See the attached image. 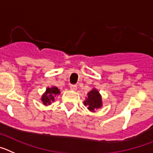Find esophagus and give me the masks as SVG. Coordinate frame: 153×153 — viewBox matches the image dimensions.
<instances>
[{
  "instance_id": "obj_1",
  "label": "esophagus",
  "mask_w": 153,
  "mask_h": 153,
  "mask_svg": "<svg viewBox=\"0 0 153 153\" xmlns=\"http://www.w3.org/2000/svg\"><path fill=\"white\" fill-rule=\"evenodd\" d=\"M70 89H71V91H76L77 86L75 85H71V86H70Z\"/></svg>"
}]
</instances>
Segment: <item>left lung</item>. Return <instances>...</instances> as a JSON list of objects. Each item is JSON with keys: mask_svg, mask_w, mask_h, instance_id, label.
I'll return each instance as SVG.
<instances>
[{"mask_svg": "<svg viewBox=\"0 0 153 153\" xmlns=\"http://www.w3.org/2000/svg\"><path fill=\"white\" fill-rule=\"evenodd\" d=\"M84 104L88 107L90 111H94L102 107V98L98 91L96 88H93L88 93V97L84 101Z\"/></svg>", "mask_w": 153, "mask_h": 153, "instance_id": "left-lung-1", "label": "left lung"}]
</instances>
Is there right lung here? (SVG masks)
Returning a JSON list of instances; mask_svg holds the SVG:
<instances>
[{"instance_id": "1", "label": "right lung", "mask_w": 153, "mask_h": 153, "mask_svg": "<svg viewBox=\"0 0 153 153\" xmlns=\"http://www.w3.org/2000/svg\"><path fill=\"white\" fill-rule=\"evenodd\" d=\"M60 94L59 89L57 87L47 88L46 92L42 94L41 100L44 105H49L55 100V97Z\"/></svg>"}]
</instances>
